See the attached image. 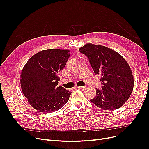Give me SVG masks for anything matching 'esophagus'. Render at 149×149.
Wrapping results in <instances>:
<instances>
[{"instance_id": "1", "label": "esophagus", "mask_w": 149, "mask_h": 149, "mask_svg": "<svg viewBox=\"0 0 149 149\" xmlns=\"http://www.w3.org/2000/svg\"><path fill=\"white\" fill-rule=\"evenodd\" d=\"M78 88L80 89L81 90H84V89H85L86 88V86H78Z\"/></svg>"}]
</instances>
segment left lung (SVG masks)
Masks as SVG:
<instances>
[{
    "label": "left lung",
    "mask_w": 149,
    "mask_h": 149,
    "mask_svg": "<svg viewBox=\"0 0 149 149\" xmlns=\"http://www.w3.org/2000/svg\"><path fill=\"white\" fill-rule=\"evenodd\" d=\"M79 51L89 60L95 74L101 76L102 90L96 89L95 98L90 101L104 110L121 107L134 88V77L127 61L118 52L106 46L88 43Z\"/></svg>",
    "instance_id": "left-lung-1"
}]
</instances>
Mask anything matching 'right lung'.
<instances>
[{
  "label": "right lung",
  "mask_w": 149,
  "mask_h": 149,
  "mask_svg": "<svg viewBox=\"0 0 149 149\" xmlns=\"http://www.w3.org/2000/svg\"><path fill=\"white\" fill-rule=\"evenodd\" d=\"M69 52L66 49L43 50L31 57L23 67L20 75L23 93L38 112H54L68 101L71 92L58 86V74L65 67Z\"/></svg>",
  "instance_id": "add662e5"
}]
</instances>
